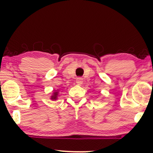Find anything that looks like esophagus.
<instances>
[{"label": "esophagus", "instance_id": "34e87169", "mask_svg": "<svg viewBox=\"0 0 153 153\" xmlns=\"http://www.w3.org/2000/svg\"><path fill=\"white\" fill-rule=\"evenodd\" d=\"M76 83L78 85H81L82 83V78H78L76 79Z\"/></svg>", "mask_w": 153, "mask_h": 153}]
</instances>
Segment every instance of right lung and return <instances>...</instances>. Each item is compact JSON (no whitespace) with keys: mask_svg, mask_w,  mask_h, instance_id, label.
Segmentation results:
<instances>
[{"mask_svg":"<svg viewBox=\"0 0 153 153\" xmlns=\"http://www.w3.org/2000/svg\"><path fill=\"white\" fill-rule=\"evenodd\" d=\"M57 92L54 93V95L52 96V98H51V99H52V100H54V99H57Z\"/></svg>","mask_w":153,"mask_h":153,"instance_id":"1","label":"right lung"}]
</instances>
